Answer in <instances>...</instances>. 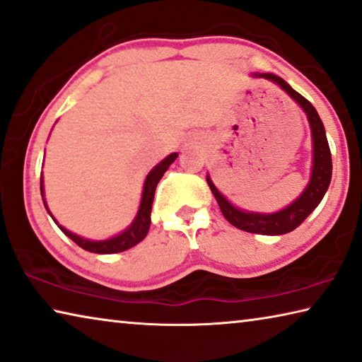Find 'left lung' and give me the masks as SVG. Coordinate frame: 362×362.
<instances>
[{"label": "left lung", "instance_id": "obj_1", "mask_svg": "<svg viewBox=\"0 0 362 362\" xmlns=\"http://www.w3.org/2000/svg\"><path fill=\"white\" fill-rule=\"evenodd\" d=\"M261 77L272 80V82L280 85L298 105L305 109L309 124H311L314 141V165L311 182H309V185L306 187V190L303 192L301 197L298 198L295 203L286 206L285 209L274 212V214H255V212H245L235 208V206H232L219 192H217V188L214 187V183L211 182L209 177H206V180H208L211 192L217 199V204H219L223 217H226L233 227L250 233L284 235L295 230L296 227H300L301 223L305 222L306 217L317 208V204L320 202H322L332 179V154L329 141H327L325 136L324 124L311 103H309L305 96H301L298 91L291 88L284 78L274 76V74H261Z\"/></svg>", "mask_w": 362, "mask_h": 362}]
</instances>
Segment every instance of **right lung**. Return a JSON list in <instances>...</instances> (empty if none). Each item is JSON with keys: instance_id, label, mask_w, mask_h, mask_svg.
<instances>
[{"instance_id": "1", "label": "right lung", "mask_w": 362, "mask_h": 362, "mask_svg": "<svg viewBox=\"0 0 362 362\" xmlns=\"http://www.w3.org/2000/svg\"><path fill=\"white\" fill-rule=\"evenodd\" d=\"M175 158H177V153L169 154L168 158H165L164 160H160L156 168H154L150 174H148L146 180H145V187H143V197H141L139 214H136L134 223H132V226L124 233H120V235H117V237H114L111 240H105V242H90V240L80 238V237H77V235H74L72 232L66 230L64 227L59 226V228L67 235L69 238L72 240L74 243H77L80 248L87 250V251H90V253H98V255L120 253V251H125V250L132 248V246H135L136 243H140L141 240L146 237L148 230H150V223H151L150 216H151L153 198H154V192H156L158 182L160 180V177L164 175V172L169 169V165L174 163ZM40 190H42V197H43V177L40 179ZM45 206H47V203H45Z\"/></svg>"}]
</instances>
